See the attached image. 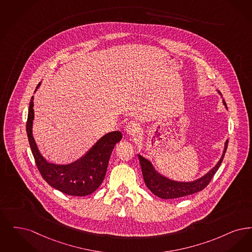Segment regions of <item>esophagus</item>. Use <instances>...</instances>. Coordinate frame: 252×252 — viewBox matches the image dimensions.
Wrapping results in <instances>:
<instances>
[{
    "label": "esophagus",
    "mask_w": 252,
    "mask_h": 252,
    "mask_svg": "<svg viewBox=\"0 0 252 252\" xmlns=\"http://www.w3.org/2000/svg\"><path fill=\"white\" fill-rule=\"evenodd\" d=\"M125 131L130 135H135L137 132H139V131H140V126L134 121H129L126 124Z\"/></svg>",
    "instance_id": "34e87169"
}]
</instances>
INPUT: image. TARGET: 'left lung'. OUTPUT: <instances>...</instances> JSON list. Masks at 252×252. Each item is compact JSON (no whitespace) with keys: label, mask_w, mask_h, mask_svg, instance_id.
Returning <instances> with one entry per match:
<instances>
[{"label":"left lung","mask_w":252,"mask_h":252,"mask_svg":"<svg viewBox=\"0 0 252 252\" xmlns=\"http://www.w3.org/2000/svg\"><path fill=\"white\" fill-rule=\"evenodd\" d=\"M225 106L226 102L223 101ZM228 142L227 140L225 143V149L224 153L222 154L220 160L218 164L209 172L206 175L203 176L199 180H197L192 183H181V182H175L171 181L165 177L160 175L154 170V166L149 162L147 159H145L141 155H138L139 162L142 169L143 178L144 182L147 187L154 193L155 196L164 198V199H170V198H178V197H186L192 194L197 193L201 190H203L206 186H208L213 179V177L218 171L220 164L223 161V158L226 154L227 148H228Z\"/></svg>","instance_id":"8db88e82"}]
</instances>
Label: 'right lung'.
Segmentation results:
<instances>
[{
    "label": "right lung",
    "instance_id": "right-lung-1",
    "mask_svg": "<svg viewBox=\"0 0 252 252\" xmlns=\"http://www.w3.org/2000/svg\"><path fill=\"white\" fill-rule=\"evenodd\" d=\"M33 98L28 111L26 131L35 164L42 178L52 187L66 195L84 197L92 194L105 177L113 149L122 137L121 131H113L101 137L85 157L73 164H50L39 154L32 134Z\"/></svg>",
    "mask_w": 252,
    "mask_h": 252
}]
</instances>
